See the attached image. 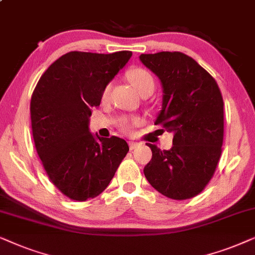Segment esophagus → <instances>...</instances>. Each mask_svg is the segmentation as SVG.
I'll return each instance as SVG.
<instances>
[{"instance_id": "esophagus-1", "label": "esophagus", "mask_w": 255, "mask_h": 255, "mask_svg": "<svg viewBox=\"0 0 255 255\" xmlns=\"http://www.w3.org/2000/svg\"><path fill=\"white\" fill-rule=\"evenodd\" d=\"M128 143H129V148L130 149H135L138 145V142H135V141H129V142H128Z\"/></svg>"}]
</instances>
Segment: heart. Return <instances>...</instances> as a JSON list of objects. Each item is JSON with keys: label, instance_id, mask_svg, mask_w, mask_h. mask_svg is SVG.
I'll use <instances>...</instances> for the list:
<instances>
[{"label": "heart", "instance_id": "obj_1", "mask_svg": "<svg viewBox=\"0 0 255 255\" xmlns=\"http://www.w3.org/2000/svg\"><path fill=\"white\" fill-rule=\"evenodd\" d=\"M127 77L141 96H145V94L150 96L154 92L155 79L148 70L142 69V67H135V69H131L127 73ZM112 85H113L112 81H108L103 87V91H101V100L103 101L107 100L108 97H110ZM114 122L119 129H121L122 131H129L134 126L140 124L141 120L140 118L134 117V115H121V117L115 119Z\"/></svg>", "mask_w": 255, "mask_h": 255}]
</instances>
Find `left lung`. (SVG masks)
<instances>
[{
	"instance_id": "obj_1",
	"label": "left lung",
	"mask_w": 255,
	"mask_h": 255,
	"mask_svg": "<svg viewBox=\"0 0 255 255\" xmlns=\"http://www.w3.org/2000/svg\"><path fill=\"white\" fill-rule=\"evenodd\" d=\"M140 59L163 86L162 111L155 125L174 134L170 150L147 143L152 157L144 176L168 198H192L209 184L222 155V92L215 78L184 53L163 51L141 54Z\"/></svg>"
}]
</instances>
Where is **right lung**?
<instances>
[{
  "label": "right lung",
  "instance_id": "obj_1",
  "mask_svg": "<svg viewBox=\"0 0 255 255\" xmlns=\"http://www.w3.org/2000/svg\"><path fill=\"white\" fill-rule=\"evenodd\" d=\"M131 51H71L51 64L33 90L30 114L35 147L47 177L72 201L85 202L107 188L129 147L118 136L97 137L88 119L101 91Z\"/></svg>",
  "mask_w": 255,
  "mask_h": 255
}]
</instances>
